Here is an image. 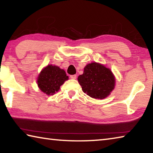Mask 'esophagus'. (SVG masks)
<instances>
[{
	"label": "esophagus",
	"mask_w": 153,
	"mask_h": 153,
	"mask_svg": "<svg viewBox=\"0 0 153 153\" xmlns=\"http://www.w3.org/2000/svg\"><path fill=\"white\" fill-rule=\"evenodd\" d=\"M70 77H71V79H76L77 76H76V75H71V76H70Z\"/></svg>",
	"instance_id": "1"
}]
</instances>
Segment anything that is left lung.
<instances>
[{"instance_id": "obj_1", "label": "left lung", "mask_w": 153, "mask_h": 153, "mask_svg": "<svg viewBox=\"0 0 153 153\" xmlns=\"http://www.w3.org/2000/svg\"><path fill=\"white\" fill-rule=\"evenodd\" d=\"M83 92L96 99L107 97L115 88V78L109 69L93 62L84 67V73L78 76Z\"/></svg>"}]
</instances>
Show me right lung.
<instances>
[{
    "instance_id": "add662e5",
    "label": "right lung",
    "mask_w": 153,
    "mask_h": 153,
    "mask_svg": "<svg viewBox=\"0 0 153 153\" xmlns=\"http://www.w3.org/2000/svg\"><path fill=\"white\" fill-rule=\"evenodd\" d=\"M68 78L63 69L58 66L48 65L41 71L37 84L41 91L47 95H53L59 91L61 85Z\"/></svg>"
}]
</instances>
